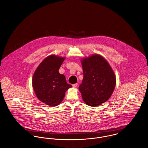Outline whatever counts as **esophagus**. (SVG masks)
I'll list each match as a JSON object with an SVG mask.
<instances>
[{
    "instance_id": "1",
    "label": "esophagus",
    "mask_w": 148,
    "mask_h": 148,
    "mask_svg": "<svg viewBox=\"0 0 148 148\" xmlns=\"http://www.w3.org/2000/svg\"><path fill=\"white\" fill-rule=\"evenodd\" d=\"M77 85H78V84L76 83V84H73V85H72V86H73V88H76V87H77Z\"/></svg>"
}]
</instances>
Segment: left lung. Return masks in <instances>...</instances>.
Instances as JSON below:
<instances>
[{"label":"left lung","mask_w":148,"mask_h":148,"mask_svg":"<svg viewBox=\"0 0 148 148\" xmlns=\"http://www.w3.org/2000/svg\"><path fill=\"white\" fill-rule=\"evenodd\" d=\"M84 78L79 86L83 100L89 106H98L110 98L116 84L108 62L99 54L81 60Z\"/></svg>","instance_id":"8db88e82"}]
</instances>
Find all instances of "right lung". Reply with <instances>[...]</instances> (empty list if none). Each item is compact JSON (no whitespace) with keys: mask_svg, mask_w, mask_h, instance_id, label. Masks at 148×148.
I'll return each mask as SVG.
<instances>
[{"mask_svg":"<svg viewBox=\"0 0 148 148\" xmlns=\"http://www.w3.org/2000/svg\"><path fill=\"white\" fill-rule=\"evenodd\" d=\"M64 57L50 55L46 57L35 70L32 80L35 93L38 99L51 107L59 105L65 92L71 88L66 77L59 72Z\"/></svg>","mask_w":148,"mask_h":148,"instance_id":"1","label":"right lung"}]
</instances>
